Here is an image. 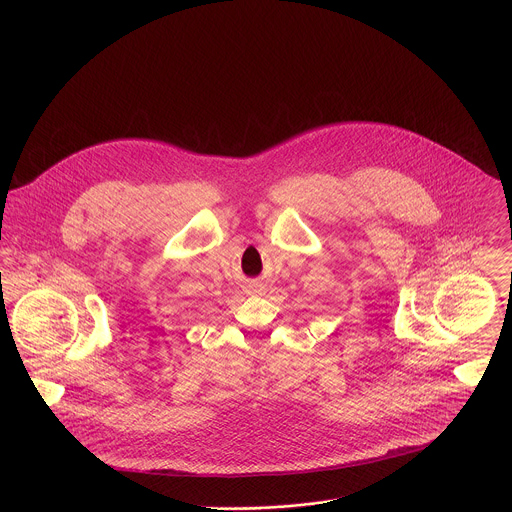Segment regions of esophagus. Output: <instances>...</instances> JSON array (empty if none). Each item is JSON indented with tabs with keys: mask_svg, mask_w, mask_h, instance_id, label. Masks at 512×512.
<instances>
[{
	"mask_svg": "<svg viewBox=\"0 0 512 512\" xmlns=\"http://www.w3.org/2000/svg\"><path fill=\"white\" fill-rule=\"evenodd\" d=\"M249 290H251V293H261L263 292V286H259V284H253Z\"/></svg>",
	"mask_w": 512,
	"mask_h": 512,
	"instance_id": "obj_1",
	"label": "esophagus"
}]
</instances>
